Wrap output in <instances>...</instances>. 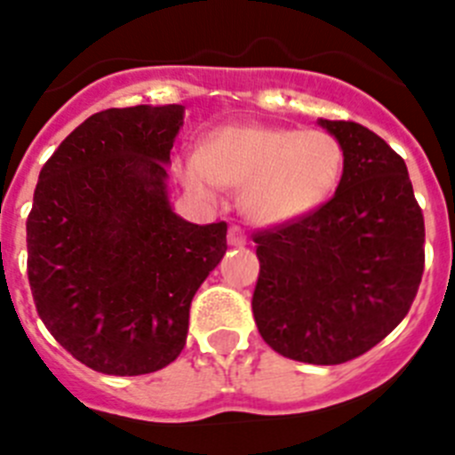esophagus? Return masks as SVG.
Listing matches in <instances>:
<instances>
[{
	"instance_id": "esophagus-1",
	"label": "esophagus",
	"mask_w": 455,
	"mask_h": 455,
	"mask_svg": "<svg viewBox=\"0 0 455 455\" xmlns=\"http://www.w3.org/2000/svg\"><path fill=\"white\" fill-rule=\"evenodd\" d=\"M228 243L230 245H245V235L241 230L239 225H230V230H228Z\"/></svg>"
}]
</instances>
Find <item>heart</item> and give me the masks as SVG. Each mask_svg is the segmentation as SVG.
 Here are the masks:
<instances>
[{
    "mask_svg": "<svg viewBox=\"0 0 455 455\" xmlns=\"http://www.w3.org/2000/svg\"><path fill=\"white\" fill-rule=\"evenodd\" d=\"M343 169V144L327 131L228 124L207 132L180 176L187 189L207 200L220 187L241 189L243 214L275 228L320 210L339 189Z\"/></svg>",
    "mask_w": 455,
    "mask_h": 455,
    "instance_id": "b5f03b06",
    "label": "heart"
}]
</instances>
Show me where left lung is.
Segmentation results:
<instances>
[{
  "label": "left lung",
  "instance_id": "left-lung-1",
  "mask_svg": "<svg viewBox=\"0 0 455 455\" xmlns=\"http://www.w3.org/2000/svg\"><path fill=\"white\" fill-rule=\"evenodd\" d=\"M318 124L343 144V178L314 214L255 232L252 314L282 356L339 365L406 318L424 273V216L406 162L381 137L354 122Z\"/></svg>",
  "mask_w": 455,
  "mask_h": 455
}]
</instances>
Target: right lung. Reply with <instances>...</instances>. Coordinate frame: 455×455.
Segmentation results:
<instances>
[{
  "mask_svg": "<svg viewBox=\"0 0 455 455\" xmlns=\"http://www.w3.org/2000/svg\"><path fill=\"white\" fill-rule=\"evenodd\" d=\"M185 108L87 116L44 162L27 219L37 315L87 368L157 372L187 343L198 286L228 250V223L171 210L166 166Z\"/></svg>",
  "mask_w": 455,
  "mask_h": 455,
  "instance_id": "right-lung-1",
  "label": "right lung"
}]
</instances>
